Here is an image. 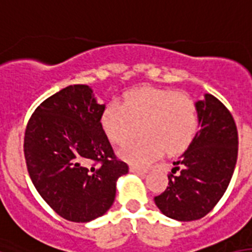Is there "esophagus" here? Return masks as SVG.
Here are the masks:
<instances>
[{
  "instance_id": "1",
  "label": "esophagus",
  "mask_w": 252,
  "mask_h": 252,
  "mask_svg": "<svg viewBox=\"0 0 252 252\" xmlns=\"http://www.w3.org/2000/svg\"><path fill=\"white\" fill-rule=\"evenodd\" d=\"M130 172H132V173H144L146 172V169H143V168H139V167H135V165H131V167H130Z\"/></svg>"
}]
</instances>
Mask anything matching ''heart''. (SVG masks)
<instances>
[{"label":"heart","mask_w":252,"mask_h":252,"mask_svg":"<svg viewBox=\"0 0 252 252\" xmlns=\"http://www.w3.org/2000/svg\"><path fill=\"white\" fill-rule=\"evenodd\" d=\"M101 126L110 142L124 144L138 131L144 134L128 142L121 155L134 164H148L160 157L180 154L190 146L200 128V114L189 95L175 89L143 87L110 102L101 114Z\"/></svg>","instance_id":"obj_1"}]
</instances>
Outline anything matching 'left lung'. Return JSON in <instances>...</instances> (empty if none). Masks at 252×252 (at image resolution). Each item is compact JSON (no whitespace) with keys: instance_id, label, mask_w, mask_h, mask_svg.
Here are the masks:
<instances>
[{"instance_id":"left-lung-1","label":"left lung","mask_w":252,"mask_h":252,"mask_svg":"<svg viewBox=\"0 0 252 252\" xmlns=\"http://www.w3.org/2000/svg\"><path fill=\"white\" fill-rule=\"evenodd\" d=\"M196 105L200 130L173 161L167 189L154 198L161 213L177 221L200 220L213 210L237 164L238 131L229 109L212 94Z\"/></svg>"}]
</instances>
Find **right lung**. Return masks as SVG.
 I'll list each match as a JSON object with an SVG mask.
<instances>
[{"label":"right lung","mask_w":252,"mask_h":252,"mask_svg":"<svg viewBox=\"0 0 252 252\" xmlns=\"http://www.w3.org/2000/svg\"><path fill=\"white\" fill-rule=\"evenodd\" d=\"M105 105L88 85L44 99L27 122L23 151L32 184L60 217L89 222L110 209L116 181L128 172L101 126Z\"/></svg>","instance_id":"right-lung-1"}]
</instances>
